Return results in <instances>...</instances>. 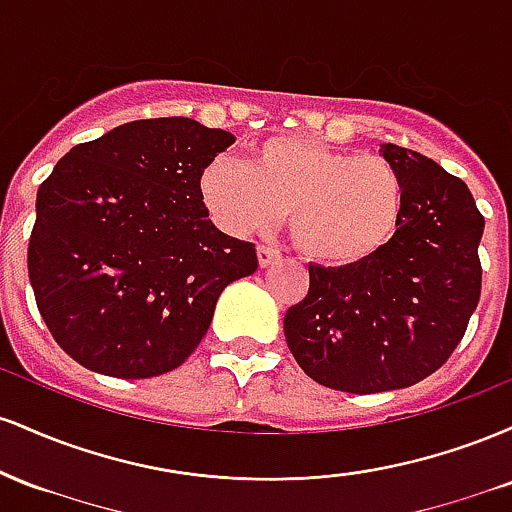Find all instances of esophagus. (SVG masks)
Listing matches in <instances>:
<instances>
[{
	"instance_id": "esophagus-1",
	"label": "esophagus",
	"mask_w": 512,
	"mask_h": 512,
	"mask_svg": "<svg viewBox=\"0 0 512 512\" xmlns=\"http://www.w3.org/2000/svg\"><path fill=\"white\" fill-rule=\"evenodd\" d=\"M276 260H279V250L267 248V245H260V248H257V262H260V267H269V264H274Z\"/></svg>"
}]
</instances>
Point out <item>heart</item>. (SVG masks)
Segmentation results:
<instances>
[{
	"label": "heart",
	"mask_w": 512,
	"mask_h": 512,
	"mask_svg": "<svg viewBox=\"0 0 512 512\" xmlns=\"http://www.w3.org/2000/svg\"><path fill=\"white\" fill-rule=\"evenodd\" d=\"M209 214L231 236L264 231L289 211L296 248L322 267H354L390 243L404 207L402 178L378 154L305 137L252 146L248 161L216 156L199 180Z\"/></svg>",
	"instance_id": "obj_1"
}]
</instances>
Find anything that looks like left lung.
<instances>
[{"mask_svg": "<svg viewBox=\"0 0 512 512\" xmlns=\"http://www.w3.org/2000/svg\"><path fill=\"white\" fill-rule=\"evenodd\" d=\"M402 178L390 243L354 267L310 264V289L284 317L293 358L315 383L351 395L416 385L448 361L477 310L484 216L431 158L383 144Z\"/></svg>", "mask_w": 512, "mask_h": 512, "instance_id": "left-lung-1", "label": "left lung"}]
</instances>
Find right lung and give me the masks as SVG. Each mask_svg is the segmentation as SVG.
<instances>
[{
	"mask_svg": "<svg viewBox=\"0 0 512 512\" xmlns=\"http://www.w3.org/2000/svg\"><path fill=\"white\" fill-rule=\"evenodd\" d=\"M233 142L190 117L134 120L74 146L40 185L28 276L76 363L125 380L182 366L221 291L255 272V245L221 233L199 190Z\"/></svg>",
	"mask_w": 512,
	"mask_h": 512,
	"instance_id": "1",
	"label": "right lung"
}]
</instances>
